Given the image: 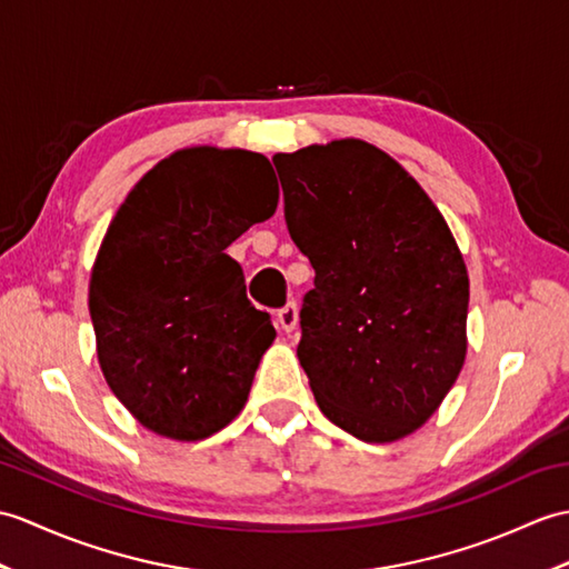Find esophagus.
I'll use <instances>...</instances> for the list:
<instances>
[{
    "mask_svg": "<svg viewBox=\"0 0 569 569\" xmlns=\"http://www.w3.org/2000/svg\"><path fill=\"white\" fill-rule=\"evenodd\" d=\"M276 317H279V325H281L283 332H293L296 325H298V306L293 300H290V302H286V306L279 310V315H276Z\"/></svg>",
    "mask_w": 569,
    "mask_h": 569,
    "instance_id": "obj_1",
    "label": "esophagus"
}]
</instances>
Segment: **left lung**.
Here are the masks:
<instances>
[{"label": "left lung", "instance_id": "1", "mask_svg": "<svg viewBox=\"0 0 569 569\" xmlns=\"http://www.w3.org/2000/svg\"><path fill=\"white\" fill-rule=\"evenodd\" d=\"M288 232L315 269L298 359L322 415L368 443L412 433L466 363L470 281L425 189L347 138L273 154Z\"/></svg>", "mask_w": 569, "mask_h": 569}]
</instances>
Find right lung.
<instances>
[{
    "label": "right lung",
    "mask_w": 569,
    "mask_h": 569,
    "mask_svg": "<svg viewBox=\"0 0 569 569\" xmlns=\"http://www.w3.org/2000/svg\"><path fill=\"white\" fill-rule=\"evenodd\" d=\"M276 206L267 157L198 144L157 162L116 210L89 315L103 378L144 429L201 441L242 412L276 329L224 249Z\"/></svg>",
    "instance_id": "add662e5"
}]
</instances>
